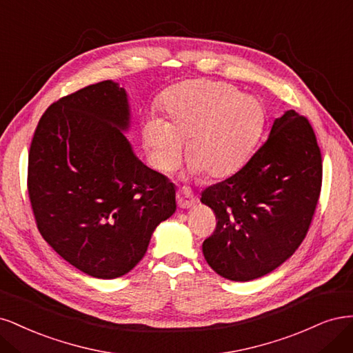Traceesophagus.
Returning a JSON list of instances; mask_svg holds the SVG:
<instances>
[{
	"instance_id": "34e87169",
	"label": "esophagus",
	"mask_w": 353,
	"mask_h": 353,
	"mask_svg": "<svg viewBox=\"0 0 353 353\" xmlns=\"http://www.w3.org/2000/svg\"><path fill=\"white\" fill-rule=\"evenodd\" d=\"M177 203H179L180 208L186 210V208H190V207L195 205V203H196V198L192 195L190 189L181 188V189H179V192H177Z\"/></svg>"
}]
</instances>
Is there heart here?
Returning <instances> with one entry per match:
<instances>
[{
  "label": "heart",
  "mask_w": 353,
  "mask_h": 353,
  "mask_svg": "<svg viewBox=\"0 0 353 353\" xmlns=\"http://www.w3.org/2000/svg\"><path fill=\"white\" fill-rule=\"evenodd\" d=\"M163 108L168 121L152 119L143 139L157 168L173 172L188 145L192 173L219 179L242 167L264 126V110L256 98L241 95L227 83L192 81L167 92Z\"/></svg>",
  "instance_id": "heart-1"
}]
</instances>
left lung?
Listing matches in <instances>:
<instances>
[{"mask_svg": "<svg viewBox=\"0 0 353 353\" xmlns=\"http://www.w3.org/2000/svg\"><path fill=\"white\" fill-rule=\"evenodd\" d=\"M323 160L308 119L289 110L237 173L203 189L217 225L202 243L224 279L249 281L280 267L299 248L314 217Z\"/></svg>", "mask_w": 353, "mask_h": 353, "instance_id": "obj_1", "label": "left lung"}]
</instances>
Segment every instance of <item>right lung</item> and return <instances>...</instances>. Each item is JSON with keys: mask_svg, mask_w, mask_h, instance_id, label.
I'll return each instance as SVG.
<instances>
[{"mask_svg": "<svg viewBox=\"0 0 353 353\" xmlns=\"http://www.w3.org/2000/svg\"><path fill=\"white\" fill-rule=\"evenodd\" d=\"M126 90L112 81L79 89L43 112L29 150L33 215L54 251L97 279L143 258L152 232L176 211V188L132 151Z\"/></svg>", "mask_w": 353, "mask_h": 353, "instance_id": "right-lung-1", "label": "right lung"}]
</instances>
